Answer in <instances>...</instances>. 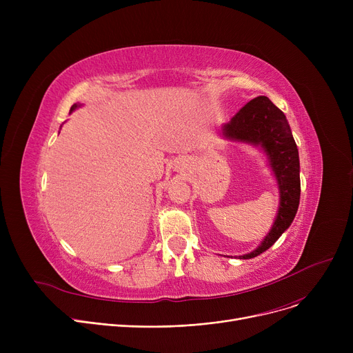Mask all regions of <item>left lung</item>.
<instances>
[{"mask_svg":"<svg viewBox=\"0 0 353 353\" xmlns=\"http://www.w3.org/2000/svg\"><path fill=\"white\" fill-rule=\"evenodd\" d=\"M220 136L228 141L249 144L266 154L270 170L279 189V208L272 229L250 253L237 259H252L266 252L289 229L301 200V163L298 145L283 111L266 96L250 100L229 123L221 124Z\"/></svg>","mask_w":353,"mask_h":353,"instance_id":"left-lung-1","label":"left lung"}]
</instances>
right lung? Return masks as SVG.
<instances>
[{
    "instance_id": "obj_1",
    "label": "right lung",
    "mask_w": 353,
    "mask_h": 353,
    "mask_svg": "<svg viewBox=\"0 0 353 353\" xmlns=\"http://www.w3.org/2000/svg\"><path fill=\"white\" fill-rule=\"evenodd\" d=\"M79 107H81V104H77V103L72 104V107H71V110H70V113H72V111L76 110V108H79ZM60 128H61V127H60Z\"/></svg>"
}]
</instances>
